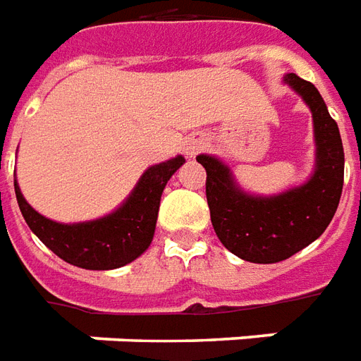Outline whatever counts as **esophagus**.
<instances>
[{"label": "esophagus", "mask_w": 361, "mask_h": 361, "mask_svg": "<svg viewBox=\"0 0 361 361\" xmlns=\"http://www.w3.org/2000/svg\"><path fill=\"white\" fill-rule=\"evenodd\" d=\"M204 144H206V142H204V137H196V135H194V137H188L185 144L186 157H194V155L204 147Z\"/></svg>", "instance_id": "obj_1"}]
</instances>
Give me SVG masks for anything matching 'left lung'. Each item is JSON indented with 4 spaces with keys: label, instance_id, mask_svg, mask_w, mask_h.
<instances>
[{
    "label": "left lung",
    "instance_id": "obj_1",
    "mask_svg": "<svg viewBox=\"0 0 361 361\" xmlns=\"http://www.w3.org/2000/svg\"><path fill=\"white\" fill-rule=\"evenodd\" d=\"M283 83L313 114L315 171L307 183L274 196H255L235 183L231 169L214 155H198L206 169V198L217 239L247 262L272 264L319 239L338 208L344 185V149L336 122L313 83L288 73Z\"/></svg>",
    "mask_w": 361,
    "mask_h": 361
}]
</instances>
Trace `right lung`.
Here are the masks:
<instances>
[{
    "label": "right lung",
    "mask_w": 361,
    "mask_h": 361,
    "mask_svg": "<svg viewBox=\"0 0 361 361\" xmlns=\"http://www.w3.org/2000/svg\"><path fill=\"white\" fill-rule=\"evenodd\" d=\"M185 163L183 155L145 171L126 202L112 214L83 224H58L40 216L25 200L15 180V194L30 231L54 255L85 270H112L132 262L152 245L163 188Z\"/></svg>",
    "instance_id": "obj_1"
}]
</instances>
